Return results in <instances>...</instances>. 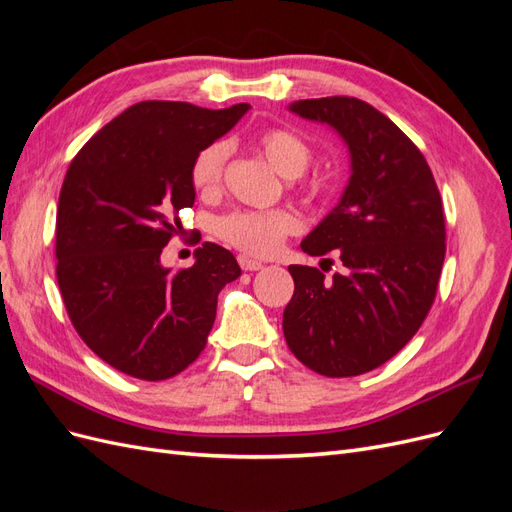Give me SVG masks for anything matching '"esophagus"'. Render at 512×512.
Returning <instances> with one entry per match:
<instances>
[{
  "label": "esophagus",
  "instance_id": "34e87169",
  "mask_svg": "<svg viewBox=\"0 0 512 512\" xmlns=\"http://www.w3.org/2000/svg\"><path fill=\"white\" fill-rule=\"evenodd\" d=\"M237 260H239V267L243 271H260L262 269V262L260 260L250 258V256H245V254H241Z\"/></svg>",
  "mask_w": 512,
  "mask_h": 512
}]
</instances>
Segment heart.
<instances>
[{"mask_svg": "<svg viewBox=\"0 0 512 512\" xmlns=\"http://www.w3.org/2000/svg\"><path fill=\"white\" fill-rule=\"evenodd\" d=\"M256 147L267 162L286 179L301 177L309 162L312 149L290 130L271 128L260 132ZM230 145L224 141L211 143L198 153L192 164V183L200 192H215L222 185ZM297 228V218L286 209L267 211H232L215 222V235L241 252L254 256H269L277 252L284 237Z\"/></svg>", "mask_w": 512, "mask_h": 512, "instance_id": "heart-1", "label": "heart"}]
</instances>
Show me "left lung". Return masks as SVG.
Instances as JSON below:
<instances>
[{"label": "left lung", "mask_w": 512, "mask_h": 512, "mask_svg": "<svg viewBox=\"0 0 512 512\" xmlns=\"http://www.w3.org/2000/svg\"><path fill=\"white\" fill-rule=\"evenodd\" d=\"M288 108L342 136L350 179L301 241L305 254L333 252L346 269L324 280L314 267H288L294 294L284 337L316 374L361 376L410 342L436 299L446 252L442 198L423 153L371 104L331 96Z\"/></svg>", "instance_id": "1"}]
</instances>
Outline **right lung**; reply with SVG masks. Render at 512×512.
I'll list each match as a JSON object with an SVG mask.
<instances>
[{
  "label": "right lung",
  "instance_id": "1",
  "mask_svg": "<svg viewBox=\"0 0 512 512\" xmlns=\"http://www.w3.org/2000/svg\"><path fill=\"white\" fill-rule=\"evenodd\" d=\"M250 111L147 100L126 108L76 153L59 192L55 256L76 333L132 378L177 376L207 346L220 290L241 269L203 243L190 269L160 254L194 205L192 164Z\"/></svg>",
  "mask_w": 512,
  "mask_h": 512
}]
</instances>
